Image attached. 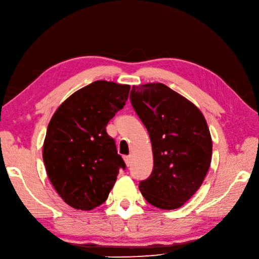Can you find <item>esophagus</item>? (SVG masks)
I'll return each instance as SVG.
<instances>
[{
  "label": "esophagus",
  "instance_id": "34e87169",
  "mask_svg": "<svg viewBox=\"0 0 259 259\" xmlns=\"http://www.w3.org/2000/svg\"><path fill=\"white\" fill-rule=\"evenodd\" d=\"M124 158V161H125V163H126V166H130L131 165V160H132V157L131 156H124L123 157Z\"/></svg>",
  "mask_w": 259,
  "mask_h": 259
}]
</instances>
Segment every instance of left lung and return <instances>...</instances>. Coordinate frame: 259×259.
<instances>
[{"mask_svg": "<svg viewBox=\"0 0 259 259\" xmlns=\"http://www.w3.org/2000/svg\"><path fill=\"white\" fill-rule=\"evenodd\" d=\"M131 103L147 128L153 172L140 182L148 203L162 210L184 205L210 168L212 140L205 118L190 101L162 83L133 85Z\"/></svg>", "mask_w": 259, "mask_h": 259, "instance_id": "obj_1", "label": "left lung"}]
</instances>
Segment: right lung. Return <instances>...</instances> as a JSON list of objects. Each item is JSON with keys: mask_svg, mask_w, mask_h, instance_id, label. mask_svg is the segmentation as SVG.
Here are the masks:
<instances>
[{"mask_svg": "<svg viewBox=\"0 0 259 259\" xmlns=\"http://www.w3.org/2000/svg\"><path fill=\"white\" fill-rule=\"evenodd\" d=\"M131 87L94 81L71 94L48 124L42 159L48 178L73 209L89 211L105 202L125 162L106 125L123 109Z\"/></svg>", "mask_w": 259, "mask_h": 259, "instance_id": "1", "label": "right lung"}]
</instances>
